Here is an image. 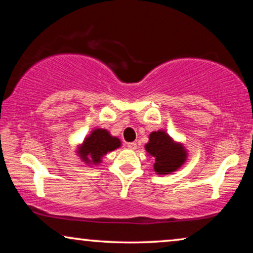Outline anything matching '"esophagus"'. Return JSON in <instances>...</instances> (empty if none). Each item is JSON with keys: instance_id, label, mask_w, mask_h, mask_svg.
Masks as SVG:
<instances>
[{"instance_id": "34e87169", "label": "esophagus", "mask_w": 253, "mask_h": 253, "mask_svg": "<svg viewBox=\"0 0 253 253\" xmlns=\"http://www.w3.org/2000/svg\"><path fill=\"white\" fill-rule=\"evenodd\" d=\"M127 147H129L130 150H136L137 143H134V141H132V143H129V144H127Z\"/></svg>"}]
</instances>
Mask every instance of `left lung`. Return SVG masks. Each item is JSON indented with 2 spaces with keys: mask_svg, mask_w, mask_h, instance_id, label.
<instances>
[{
  "mask_svg": "<svg viewBox=\"0 0 253 253\" xmlns=\"http://www.w3.org/2000/svg\"><path fill=\"white\" fill-rule=\"evenodd\" d=\"M148 154L155 158L154 170L160 175L175 171L186 160V152L181 144L174 143L165 131H155L150 134V141L145 145Z\"/></svg>",
  "mask_w": 253,
  "mask_h": 253,
  "instance_id": "obj_1",
  "label": "left lung"
}]
</instances>
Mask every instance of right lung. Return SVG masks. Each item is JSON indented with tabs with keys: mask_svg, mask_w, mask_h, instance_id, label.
I'll return each instance as SVG.
<instances>
[{
	"mask_svg": "<svg viewBox=\"0 0 253 253\" xmlns=\"http://www.w3.org/2000/svg\"><path fill=\"white\" fill-rule=\"evenodd\" d=\"M120 146L121 141L119 138L110 136L105 129H95L87 138H85L78 153L86 164L96 165L101 162L103 155Z\"/></svg>",
	"mask_w": 253,
	"mask_h": 253,
	"instance_id": "add662e5",
	"label": "right lung"
}]
</instances>
